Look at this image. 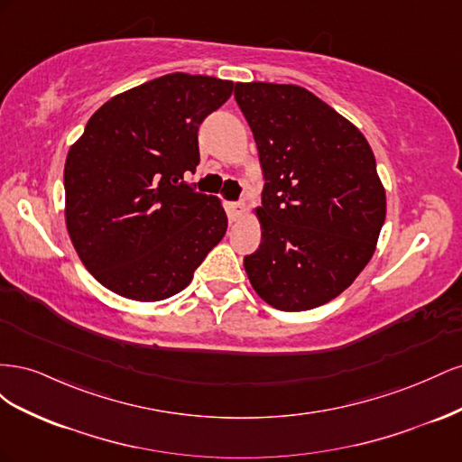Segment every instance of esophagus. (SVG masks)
Returning <instances> with one entry per match:
<instances>
[{
    "instance_id": "1",
    "label": "esophagus",
    "mask_w": 462,
    "mask_h": 462,
    "mask_svg": "<svg viewBox=\"0 0 462 462\" xmlns=\"http://www.w3.org/2000/svg\"><path fill=\"white\" fill-rule=\"evenodd\" d=\"M227 214H229V221H239L245 214V206L241 202H229Z\"/></svg>"
}]
</instances>
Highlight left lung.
Returning a JSON list of instances; mask_svg holds the SVG:
<instances>
[{
    "instance_id": "8db88e82",
    "label": "left lung",
    "mask_w": 462,
    "mask_h": 462,
    "mask_svg": "<svg viewBox=\"0 0 462 462\" xmlns=\"http://www.w3.org/2000/svg\"><path fill=\"white\" fill-rule=\"evenodd\" d=\"M263 173L262 243L245 256L258 295L277 310L329 302L370 262L385 221L374 152L355 125L297 85L236 82Z\"/></svg>"
}]
</instances>
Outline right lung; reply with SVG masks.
Here are the masks:
<instances>
[{
	"label": "right lung",
	"instance_id": "1",
	"mask_svg": "<svg viewBox=\"0 0 462 462\" xmlns=\"http://www.w3.org/2000/svg\"><path fill=\"white\" fill-rule=\"evenodd\" d=\"M231 80L171 73L111 97L67 153L65 221L87 270L125 299L183 291L227 231L216 197L183 180L200 162V123Z\"/></svg>",
	"mask_w": 462,
	"mask_h": 462
}]
</instances>
